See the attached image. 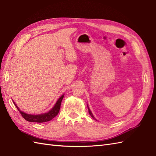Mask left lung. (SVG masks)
<instances>
[{"label":"left lung","instance_id":"1","mask_svg":"<svg viewBox=\"0 0 156 156\" xmlns=\"http://www.w3.org/2000/svg\"><path fill=\"white\" fill-rule=\"evenodd\" d=\"M88 112H89V114H90V115L91 116V117H92V118H93V119H94V116H93V115H92V112H91L90 110V109H89V108H88Z\"/></svg>","mask_w":156,"mask_h":156}]
</instances>
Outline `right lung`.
Wrapping results in <instances>:
<instances>
[{
	"mask_svg": "<svg viewBox=\"0 0 156 156\" xmlns=\"http://www.w3.org/2000/svg\"><path fill=\"white\" fill-rule=\"evenodd\" d=\"M63 98H64V95H62V97L58 99V101L56 102V104L54 107L50 111H49L47 113L41 114V115H29L27 113H25L24 112H22L21 111L19 110V108L17 107L15 104L16 107L19 110L20 114L22 115V117L24 118L26 121H29V122H47L51 121L52 119H54L56 115L58 114L59 111V109H60L61 107V103Z\"/></svg>",
	"mask_w": 156,
	"mask_h": 156,
	"instance_id": "right-lung-1",
	"label": "right lung"
}]
</instances>
